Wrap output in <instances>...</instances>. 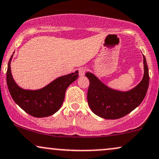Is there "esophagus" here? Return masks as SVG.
Instances as JSON below:
<instances>
[{
	"label": "esophagus",
	"instance_id": "obj_1",
	"mask_svg": "<svg viewBox=\"0 0 159 159\" xmlns=\"http://www.w3.org/2000/svg\"><path fill=\"white\" fill-rule=\"evenodd\" d=\"M78 72H79V76H80V77H83V76L85 75L86 69L84 68V67L80 68L79 70H78Z\"/></svg>",
	"mask_w": 159,
	"mask_h": 159
}]
</instances>
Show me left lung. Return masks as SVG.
Listing matches in <instances>:
<instances>
[{
  "label": "left lung",
  "mask_w": 159,
  "mask_h": 159,
  "mask_svg": "<svg viewBox=\"0 0 159 159\" xmlns=\"http://www.w3.org/2000/svg\"><path fill=\"white\" fill-rule=\"evenodd\" d=\"M144 75L135 87L127 91L112 89L93 72H87L89 80L87 101L93 113L105 119H118L135 110L144 100L149 86V70L143 55Z\"/></svg>",
  "instance_id": "left-lung-1"
}]
</instances>
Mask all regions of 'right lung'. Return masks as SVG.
I'll use <instances>...</instances> for the list:
<instances>
[{"mask_svg": "<svg viewBox=\"0 0 159 159\" xmlns=\"http://www.w3.org/2000/svg\"><path fill=\"white\" fill-rule=\"evenodd\" d=\"M13 54L9 61L7 72V87L13 100L33 117L44 118L55 114L61 107L67 87L78 78V71L57 78L41 89H23L17 84L12 75Z\"/></svg>", "mask_w": 159, "mask_h": 159, "instance_id": "right-lung-1", "label": "right lung"}]
</instances>
